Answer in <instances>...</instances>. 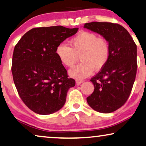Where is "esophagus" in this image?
Instances as JSON below:
<instances>
[{"mask_svg":"<svg viewBox=\"0 0 146 146\" xmlns=\"http://www.w3.org/2000/svg\"><path fill=\"white\" fill-rule=\"evenodd\" d=\"M84 82L83 80H76V83H77V85H80V84Z\"/></svg>","mask_w":146,"mask_h":146,"instance_id":"34e87169","label":"esophagus"}]
</instances>
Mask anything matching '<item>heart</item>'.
<instances>
[{
    "instance_id": "heart-1",
    "label": "heart",
    "mask_w": 146,
    "mask_h": 146,
    "mask_svg": "<svg viewBox=\"0 0 146 146\" xmlns=\"http://www.w3.org/2000/svg\"><path fill=\"white\" fill-rule=\"evenodd\" d=\"M71 47L60 44L56 54L62 64L72 67L80 56L81 63L69 71V75L77 79L91 75L94 69L99 71L106 66L110 56V47L106 40L93 33H80L70 40Z\"/></svg>"
}]
</instances>
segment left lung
<instances>
[{
	"instance_id": "left-lung-1",
	"label": "left lung",
	"mask_w": 146,
	"mask_h": 146,
	"mask_svg": "<svg viewBox=\"0 0 146 146\" xmlns=\"http://www.w3.org/2000/svg\"><path fill=\"white\" fill-rule=\"evenodd\" d=\"M84 28L100 35L109 43L107 64L90 81L94 90L86 98L93 110L103 113L123 106L131 92L137 70V47L127 30L117 23H87Z\"/></svg>"
}]
</instances>
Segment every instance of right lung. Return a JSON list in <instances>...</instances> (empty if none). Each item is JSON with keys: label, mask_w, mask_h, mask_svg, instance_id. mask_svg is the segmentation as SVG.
Wrapping results in <instances>:
<instances>
[{"label": "right lung", "mask_w": 146, "mask_h": 146, "mask_svg": "<svg viewBox=\"0 0 146 146\" xmlns=\"http://www.w3.org/2000/svg\"><path fill=\"white\" fill-rule=\"evenodd\" d=\"M78 28L63 26L34 28L21 38L14 50L12 72L19 96L36 113H54L64 106L75 80L56 54V49Z\"/></svg>", "instance_id": "obj_1"}]
</instances>
